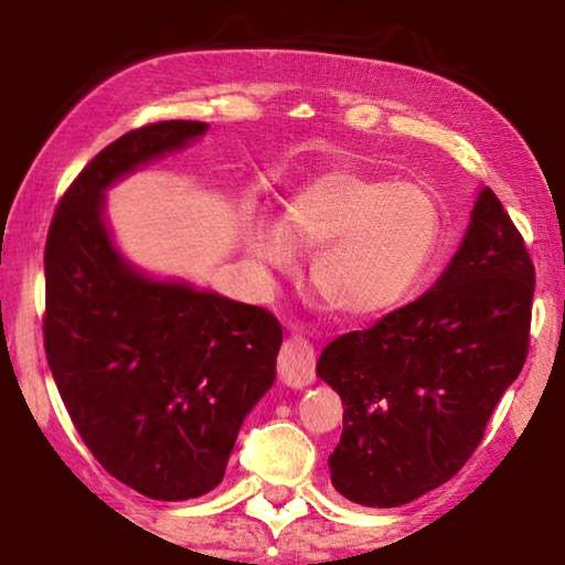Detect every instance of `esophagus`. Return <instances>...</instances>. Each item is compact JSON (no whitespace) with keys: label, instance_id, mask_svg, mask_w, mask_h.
<instances>
[{"label":"esophagus","instance_id":"obj_1","mask_svg":"<svg viewBox=\"0 0 565 565\" xmlns=\"http://www.w3.org/2000/svg\"><path fill=\"white\" fill-rule=\"evenodd\" d=\"M279 379L289 388L313 384V349L299 333L284 341L279 353Z\"/></svg>","mask_w":565,"mask_h":565}]
</instances>
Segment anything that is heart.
<instances>
[{
  "label": "heart",
  "instance_id": "1",
  "mask_svg": "<svg viewBox=\"0 0 565 565\" xmlns=\"http://www.w3.org/2000/svg\"><path fill=\"white\" fill-rule=\"evenodd\" d=\"M446 232L431 189L361 169H331L286 199L279 226L256 236V259L286 271L313 254V294L343 319L363 321L404 303L431 269Z\"/></svg>",
  "mask_w": 565,
  "mask_h": 565
}]
</instances>
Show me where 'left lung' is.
Wrapping results in <instances>:
<instances>
[{"mask_svg":"<svg viewBox=\"0 0 565 565\" xmlns=\"http://www.w3.org/2000/svg\"><path fill=\"white\" fill-rule=\"evenodd\" d=\"M533 264L489 186L454 259L426 294L321 351L317 376L343 404L331 483L396 509L454 478L481 444L529 353Z\"/></svg>","mask_w":565,"mask_h":565,"instance_id":"8db88e82","label":"left lung"}]
</instances>
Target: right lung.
Here are the masks:
<instances>
[{"mask_svg": "<svg viewBox=\"0 0 565 565\" xmlns=\"http://www.w3.org/2000/svg\"><path fill=\"white\" fill-rule=\"evenodd\" d=\"M206 129L159 121L102 149L56 206L44 252L54 384L94 458L154 501L196 499L222 483L281 349L266 309L149 274L111 236L107 191Z\"/></svg>", "mask_w": 565, "mask_h": 565, "instance_id": "right-lung-1", "label": "right lung"}]
</instances>
